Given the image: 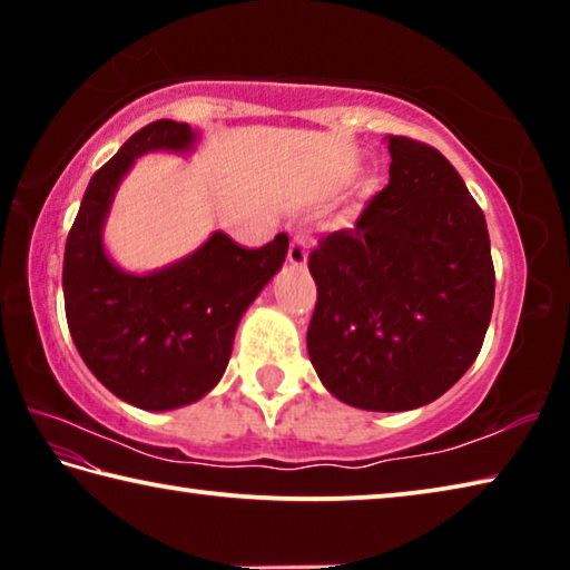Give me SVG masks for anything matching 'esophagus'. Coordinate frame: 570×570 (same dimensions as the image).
Segmentation results:
<instances>
[{
  "label": "esophagus",
  "instance_id": "obj_1",
  "mask_svg": "<svg viewBox=\"0 0 570 570\" xmlns=\"http://www.w3.org/2000/svg\"><path fill=\"white\" fill-rule=\"evenodd\" d=\"M288 262L294 266H306L308 262V244L304 236H294L292 246H288Z\"/></svg>",
  "mask_w": 570,
  "mask_h": 570
}]
</instances>
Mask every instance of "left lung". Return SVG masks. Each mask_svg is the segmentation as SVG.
<instances>
[{"instance_id": "left-lung-1", "label": "left lung", "mask_w": 570, "mask_h": 570, "mask_svg": "<svg viewBox=\"0 0 570 570\" xmlns=\"http://www.w3.org/2000/svg\"><path fill=\"white\" fill-rule=\"evenodd\" d=\"M390 183L308 254L306 350L336 400L404 412L470 370L495 302L488 224L440 150L390 135Z\"/></svg>"}]
</instances>
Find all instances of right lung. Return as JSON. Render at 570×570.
Returning a JSON list of instances; mask_svg holds the SVG:
<instances>
[{"instance_id":"right-lung-1","label":"right lung","mask_w":570,"mask_h":570,"mask_svg":"<svg viewBox=\"0 0 570 570\" xmlns=\"http://www.w3.org/2000/svg\"><path fill=\"white\" fill-rule=\"evenodd\" d=\"M188 122L138 130L90 178L65 246L62 292L72 342L115 397L148 412L186 407L224 377L240 316L286 262L288 236L240 248L224 230L180 262L148 274L122 272L102 244L115 190L150 150L190 153Z\"/></svg>"}]
</instances>
